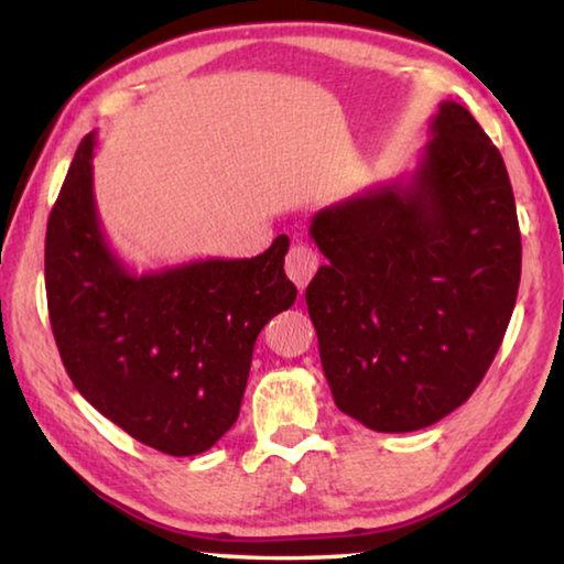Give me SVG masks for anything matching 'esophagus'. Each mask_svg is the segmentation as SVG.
I'll list each match as a JSON object with an SVG mask.
<instances>
[{
  "label": "esophagus",
  "instance_id": "obj_1",
  "mask_svg": "<svg viewBox=\"0 0 564 564\" xmlns=\"http://www.w3.org/2000/svg\"><path fill=\"white\" fill-rule=\"evenodd\" d=\"M316 271H318L316 251L303 243H295L289 251V256H285V273H289V279L299 285V291H303Z\"/></svg>",
  "mask_w": 564,
  "mask_h": 564
}]
</instances>
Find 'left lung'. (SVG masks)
Here are the masks:
<instances>
[{
    "mask_svg": "<svg viewBox=\"0 0 564 564\" xmlns=\"http://www.w3.org/2000/svg\"><path fill=\"white\" fill-rule=\"evenodd\" d=\"M328 263L305 289L338 410L410 433L488 373L520 289L508 169L473 113L443 101L415 169L313 216Z\"/></svg>",
    "mask_w": 564,
    "mask_h": 564,
    "instance_id": "8db88e82",
    "label": "left lung"
}]
</instances>
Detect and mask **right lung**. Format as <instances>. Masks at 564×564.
Here are the masks:
<instances>
[{
	"instance_id": "obj_1",
	"label": "right lung",
	"mask_w": 564,
	"mask_h": 564,
	"mask_svg": "<svg viewBox=\"0 0 564 564\" xmlns=\"http://www.w3.org/2000/svg\"><path fill=\"white\" fill-rule=\"evenodd\" d=\"M89 133L46 224L44 279L56 348L76 390L139 443L198 455L231 431L256 338L291 308L289 236L256 259L129 271L94 202Z\"/></svg>"
}]
</instances>
